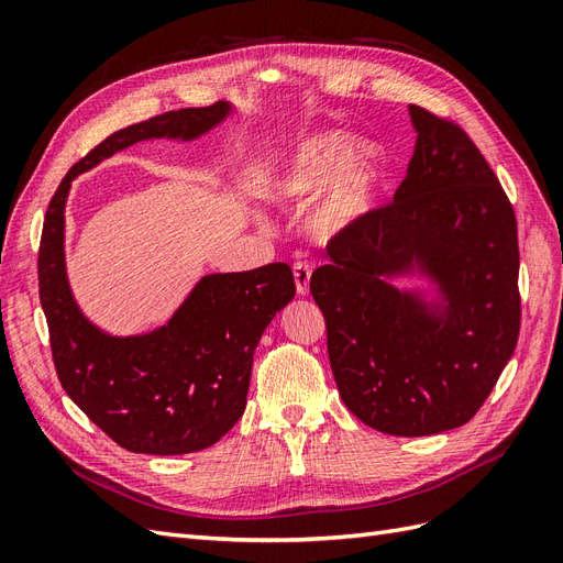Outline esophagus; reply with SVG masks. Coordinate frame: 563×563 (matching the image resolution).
Wrapping results in <instances>:
<instances>
[{"label": "esophagus", "mask_w": 563, "mask_h": 563, "mask_svg": "<svg viewBox=\"0 0 563 563\" xmlns=\"http://www.w3.org/2000/svg\"><path fill=\"white\" fill-rule=\"evenodd\" d=\"M310 277H312L310 265H305V263H296L294 265V279H296L298 296H308L310 294Z\"/></svg>", "instance_id": "1"}]
</instances>
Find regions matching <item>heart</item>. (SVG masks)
Returning a JSON list of instances; mask_svg holds the SVG:
<instances>
[{"mask_svg": "<svg viewBox=\"0 0 563 563\" xmlns=\"http://www.w3.org/2000/svg\"><path fill=\"white\" fill-rule=\"evenodd\" d=\"M343 133H319L291 145L272 159L265 195L279 207H305L321 199L310 218V230L321 242L352 232L368 216L376 190V164Z\"/></svg>", "mask_w": 563, "mask_h": 563, "instance_id": "heart-1", "label": "heart"}]
</instances>
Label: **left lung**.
Returning <instances> with one entry per match:
<instances>
[{"label": "left lung", "instance_id": "8db88e82", "mask_svg": "<svg viewBox=\"0 0 563 563\" xmlns=\"http://www.w3.org/2000/svg\"><path fill=\"white\" fill-rule=\"evenodd\" d=\"M408 114L418 139L395 199L338 236L310 291L350 411L428 437L465 424L512 360L519 244L512 203L467 133L418 106Z\"/></svg>", "mask_w": 563, "mask_h": 563}]
</instances>
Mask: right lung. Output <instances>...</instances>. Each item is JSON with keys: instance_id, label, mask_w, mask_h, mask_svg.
Wrapping results in <instances>:
<instances>
[{"instance_id": "add662e5", "label": "right lung", "mask_w": 563, "mask_h": 563, "mask_svg": "<svg viewBox=\"0 0 563 563\" xmlns=\"http://www.w3.org/2000/svg\"><path fill=\"white\" fill-rule=\"evenodd\" d=\"M230 103L185 108L112 133L70 168L48 203L40 244V300L63 389L119 446L183 455L213 446L246 408L253 352L296 296L294 272L269 263L203 275L164 327L112 335L91 323L65 269V203L73 180L143 141L190 143L220 126Z\"/></svg>"}]
</instances>
